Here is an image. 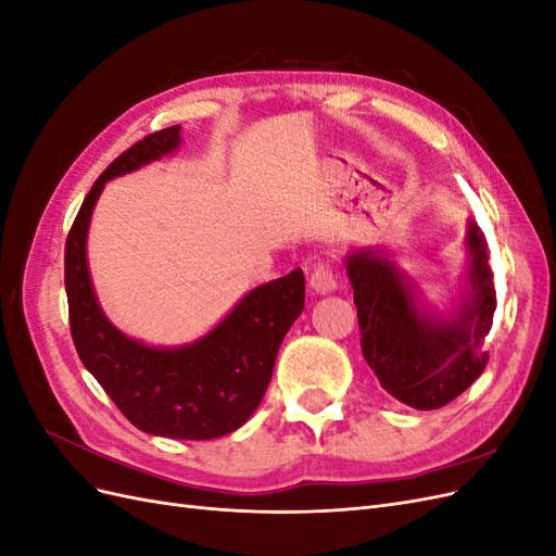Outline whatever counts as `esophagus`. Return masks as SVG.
Instances as JSON below:
<instances>
[{
	"label": "esophagus",
	"instance_id": "34e87169",
	"mask_svg": "<svg viewBox=\"0 0 556 556\" xmlns=\"http://www.w3.org/2000/svg\"><path fill=\"white\" fill-rule=\"evenodd\" d=\"M308 285H311V288H313L315 292H319V294L336 290V276H333L331 264H329V262H317L315 268H313L311 278H308Z\"/></svg>",
	"mask_w": 556,
	"mask_h": 556
}]
</instances>
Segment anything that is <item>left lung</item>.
Instances as JSON below:
<instances>
[{
  "instance_id": "8db88e82",
  "label": "left lung",
  "mask_w": 556,
  "mask_h": 556,
  "mask_svg": "<svg viewBox=\"0 0 556 556\" xmlns=\"http://www.w3.org/2000/svg\"><path fill=\"white\" fill-rule=\"evenodd\" d=\"M466 245L473 294L450 323L419 315L410 285L387 260L355 252L345 262L364 359L387 394L417 410L447 406L480 378L490 359L484 343L494 323L496 290L490 248L476 223L468 225Z\"/></svg>"
}]
</instances>
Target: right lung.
Segmentation results:
<instances>
[{
  "label": "right lung",
  "instance_id": "obj_1",
  "mask_svg": "<svg viewBox=\"0 0 556 556\" xmlns=\"http://www.w3.org/2000/svg\"><path fill=\"white\" fill-rule=\"evenodd\" d=\"M180 141V127L148 134L115 157L86 194L64 245L70 327L80 362L129 422L155 435L208 441L239 429L271 382L278 348L304 311V271L294 268L252 290L204 339L155 350L127 339L99 311L86 262L90 215L104 182L157 160Z\"/></svg>",
  "mask_w": 556,
  "mask_h": 556
}]
</instances>
